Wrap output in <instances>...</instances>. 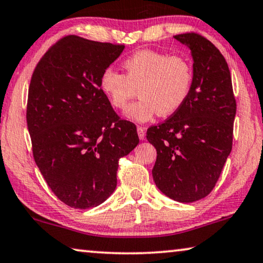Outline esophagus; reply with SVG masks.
<instances>
[{
	"label": "esophagus",
	"instance_id": "1",
	"mask_svg": "<svg viewBox=\"0 0 263 263\" xmlns=\"http://www.w3.org/2000/svg\"><path fill=\"white\" fill-rule=\"evenodd\" d=\"M137 132H138V137L139 139H144L145 138V128L142 126L137 127Z\"/></svg>",
	"mask_w": 263,
	"mask_h": 263
}]
</instances>
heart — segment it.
<instances>
[{
    "mask_svg": "<svg viewBox=\"0 0 263 263\" xmlns=\"http://www.w3.org/2000/svg\"><path fill=\"white\" fill-rule=\"evenodd\" d=\"M125 74L113 68L101 73L99 87L112 107L125 109L137 89L139 99L128 107L131 120L144 123L174 115L189 97L193 85V68L185 58L142 49L123 61Z\"/></svg>",
    "mask_w": 263,
    "mask_h": 263,
    "instance_id": "b5f03b06",
    "label": "heart"
}]
</instances>
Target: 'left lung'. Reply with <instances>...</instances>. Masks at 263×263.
I'll return each mask as SVG.
<instances>
[{
	"instance_id": "obj_1",
	"label": "left lung",
	"mask_w": 263,
	"mask_h": 263,
	"mask_svg": "<svg viewBox=\"0 0 263 263\" xmlns=\"http://www.w3.org/2000/svg\"><path fill=\"white\" fill-rule=\"evenodd\" d=\"M175 39L191 52L193 85L183 106L148 127L146 138L157 150V187L174 201L191 203L211 193L230 155L236 100L228 64L216 47L196 33Z\"/></svg>"
}]
</instances>
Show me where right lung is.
I'll return each instance as SVG.
<instances>
[{
    "mask_svg": "<svg viewBox=\"0 0 263 263\" xmlns=\"http://www.w3.org/2000/svg\"><path fill=\"white\" fill-rule=\"evenodd\" d=\"M124 45L68 35L53 45L31 76L27 126L35 163L54 195L74 209L113 194L121 157L139 143L99 87L101 73Z\"/></svg>",
    "mask_w": 263,
    "mask_h": 263,
    "instance_id": "obj_1",
    "label": "right lung"
}]
</instances>
